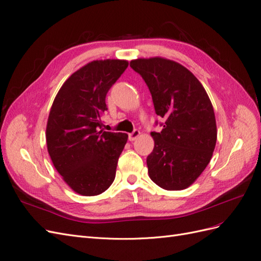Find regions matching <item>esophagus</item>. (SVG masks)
I'll list each match as a JSON object with an SVG mask.
<instances>
[{
  "mask_svg": "<svg viewBox=\"0 0 261 261\" xmlns=\"http://www.w3.org/2000/svg\"><path fill=\"white\" fill-rule=\"evenodd\" d=\"M139 136H140V132L138 129H135L133 133L128 134V139H129V141H134V140H136Z\"/></svg>",
  "mask_w": 261,
  "mask_h": 261,
  "instance_id": "esophagus-1",
  "label": "esophagus"
}]
</instances>
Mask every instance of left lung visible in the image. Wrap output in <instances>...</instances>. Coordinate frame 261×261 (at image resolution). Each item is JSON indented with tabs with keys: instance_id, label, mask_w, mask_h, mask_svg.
<instances>
[{
	"instance_id": "8db88e82",
	"label": "left lung",
	"mask_w": 261,
	"mask_h": 261,
	"mask_svg": "<svg viewBox=\"0 0 261 261\" xmlns=\"http://www.w3.org/2000/svg\"><path fill=\"white\" fill-rule=\"evenodd\" d=\"M129 65L144 78L156 115L164 118L162 130L151 133L149 177L167 191L185 189L207 168L216 147L211 101L201 83L177 62L155 57L133 60Z\"/></svg>"
}]
</instances>
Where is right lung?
<instances>
[{"label": "right lung", "mask_w": 261, "mask_h": 261, "mask_svg": "<svg viewBox=\"0 0 261 261\" xmlns=\"http://www.w3.org/2000/svg\"><path fill=\"white\" fill-rule=\"evenodd\" d=\"M126 60H97L81 67L62 85L46 123V147L65 183L83 196L100 195L111 186L128 135L101 129L106 96L127 68Z\"/></svg>", "instance_id": "add662e5"}]
</instances>
